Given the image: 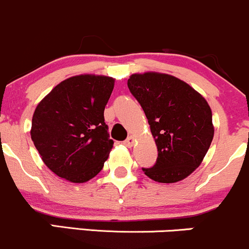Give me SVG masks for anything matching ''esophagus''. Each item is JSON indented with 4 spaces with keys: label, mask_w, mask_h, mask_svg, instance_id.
Returning a JSON list of instances; mask_svg holds the SVG:
<instances>
[{
    "label": "esophagus",
    "mask_w": 249,
    "mask_h": 249,
    "mask_svg": "<svg viewBox=\"0 0 249 249\" xmlns=\"http://www.w3.org/2000/svg\"><path fill=\"white\" fill-rule=\"evenodd\" d=\"M134 141H135V139H134L133 136H129V138H128L127 140H124V146H127V147H132L134 144Z\"/></svg>",
    "instance_id": "34e87169"
}]
</instances>
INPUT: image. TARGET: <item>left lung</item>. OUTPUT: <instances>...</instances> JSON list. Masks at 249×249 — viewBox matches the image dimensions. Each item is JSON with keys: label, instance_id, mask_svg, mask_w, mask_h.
I'll use <instances>...</instances> for the list:
<instances>
[{"label": "left lung", "instance_id": "8db88e82", "mask_svg": "<svg viewBox=\"0 0 249 249\" xmlns=\"http://www.w3.org/2000/svg\"><path fill=\"white\" fill-rule=\"evenodd\" d=\"M128 88L146 114L158 147L155 164L142 168L144 174L162 183L186 178L200 166L214 136L205 97L178 77L153 71L133 74Z\"/></svg>", "mask_w": 249, "mask_h": 249}]
</instances>
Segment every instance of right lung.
<instances>
[{
  "mask_svg": "<svg viewBox=\"0 0 249 249\" xmlns=\"http://www.w3.org/2000/svg\"><path fill=\"white\" fill-rule=\"evenodd\" d=\"M114 81L91 74L69 77L36 107L30 135L57 177L83 183L101 172L114 144L103 116Z\"/></svg>",
  "mask_w": 249,
  "mask_h": 249,
  "instance_id": "right-lung-1",
  "label": "right lung"
}]
</instances>
